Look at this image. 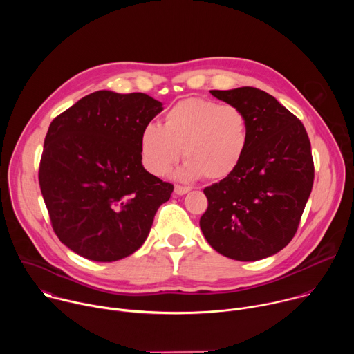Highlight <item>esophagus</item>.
Returning a JSON list of instances; mask_svg holds the SVG:
<instances>
[{"mask_svg":"<svg viewBox=\"0 0 354 354\" xmlns=\"http://www.w3.org/2000/svg\"><path fill=\"white\" fill-rule=\"evenodd\" d=\"M189 190H190V187H187V186H179V185H176L175 189H174V192H175L176 196H183V194H186Z\"/></svg>","mask_w":354,"mask_h":354,"instance_id":"obj_1","label":"esophagus"}]
</instances>
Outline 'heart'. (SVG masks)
<instances>
[{
    "label": "heart",
    "mask_w": 354,
    "mask_h": 354,
    "mask_svg": "<svg viewBox=\"0 0 354 354\" xmlns=\"http://www.w3.org/2000/svg\"><path fill=\"white\" fill-rule=\"evenodd\" d=\"M249 138V119L241 108L189 97L165 113L161 126L149 123L142 129L140 153L145 169L161 176L183 149L187 160L176 174L179 179L223 180L241 165Z\"/></svg>",
    "instance_id": "obj_1"
}]
</instances>
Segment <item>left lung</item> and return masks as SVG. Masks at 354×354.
<instances>
[{
  "instance_id": "1",
  "label": "left lung",
  "mask_w": 354,
  "mask_h": 354,
  "mask_svg": "<svg viewBox=\"0 0 354 354\" xmlns=\"http://www.w3.org/2000/svg\"><path fill=\"white\" fill-rule=\"evenodd\" d=\"M210 93L246 113L250 138L236 171L203 190L209 207L200 228L218 254L261 261L287 246L298 228L314 183L310 138L302 123L262 89Z\"/></svg>"
}]
</instances>
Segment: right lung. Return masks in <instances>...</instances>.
<instances>
[{
	"mask_svg": "<svg viewBox=\"0 0 354 354\" xmlns=\"http://www.w3.org/2000/svg\"><path fill=\"white\" fill-rule=\"evenodd\" d=\"M147 93L96 91L50 124L39 183L59 239L77 255L115 262L144 243L174 186L141 162L142 129L162 112Z\"/></svg>",
	"mask_w": 354,
	"mask_h": 354,
	"instance_id": "add662e5",
	"label": "right lung"
}]
</instances>
